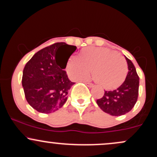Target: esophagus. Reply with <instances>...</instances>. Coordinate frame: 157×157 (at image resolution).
<instances>
[{
	"label": "esophagus",
	"mask_w": 157,
	"mask_h": 157,
	"mask_svg": "<svg viewBox=\"0 0 157 157\" xmlns=\"http://www.w3.org/2000/svg\"><path fill=\"white\" fill-rule=\"evenodd\" d=\"M85 83H86V85H87V86H89V87H92V86H94V84L92 83V82H85Z\"/></svg>",
	"instance_id": "obj_1"
}]
</instances>
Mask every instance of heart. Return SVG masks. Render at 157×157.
<instances>
[{
  "label": "heart",
  "mask_w": 157,
  "mask_h": 157,
  "mask_svg": "<svg viewBox=\"0 0 157 157\" xmlns=\"http://www.w3.org/2000/svg\"><path fill=\"white\" fill-rule=\"evenodd\" d=\"M93 71V78L106 89L118 87L125 80L128 67L120 54L108 48L89 47L82 50L79 57H73L68 63V71L74 80L88 78Z\"/></svg>",
  "instance_id": "b5f03b06"
}]
</instances>
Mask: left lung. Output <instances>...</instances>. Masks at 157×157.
Instances as JSON below:
<instances>
[{"mask_svg": "<svg viewBox=\"0 0 157 157\" xmlns=\"http://www.w3.org/2000/svg\"><path fill=\"white\" fill-rule=\"evenodd\" d=\"M128 72L120 87L105 91L103 96L97 100L99 107L112 116H121L129 112L137 101L140 78L131 60L125 57Z\"/></svg>", "mask_w": 157, "mask_h": 157, "instance_id": "8db88e82", "label": "left lung"}]
</instances>
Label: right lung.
Masks as SVG:
<instances>
[{
  "label": "right lung",
  "instance_id": "right-lung-1",
  "mask_svg": "<svg viewBox=\"0 0 157 157\" xmlns=\"http://www.w3.org/2000/svg\"><path fill=\"white\" fill-rule=\"evenodd\" d=\"M76 48L66 43H56L40 50L27 62L22 86L28 103L38 112H55L67 100L68 91L75 82L69 80L64 69ZM61 49L67 50L63 59L59 57Z\"/></svg>",
  "mask_w": 157,
  "mask_h": 157
}]
</instances>
